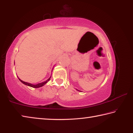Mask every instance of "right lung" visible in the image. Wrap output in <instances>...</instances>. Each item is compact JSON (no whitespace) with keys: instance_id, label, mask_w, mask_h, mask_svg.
<instances>
[{"instance_id":"1","label":"right lung","mask_w":133,"mask_h":133,"mask_svg":"<svg viewBox=\"0 0 133 133\" xmlns=\"http://www.w3.org/2000/svg\"><path fill=\"white\" fill-rule=\"evenodd\" d=\"M50 78H51V77H50V78H49V79H48L46 81L43 82H41V83L38 84H36V85H33V84H31L28 83V82H25V81H22L21 79H19H19L20 80V81H21L22 82L23 84H25V85H28V86L31 87H33V88H39V87H42V86L44 85H45V84H46L48 81H49V80H50Z\"/></svg>"}]
</instances>
